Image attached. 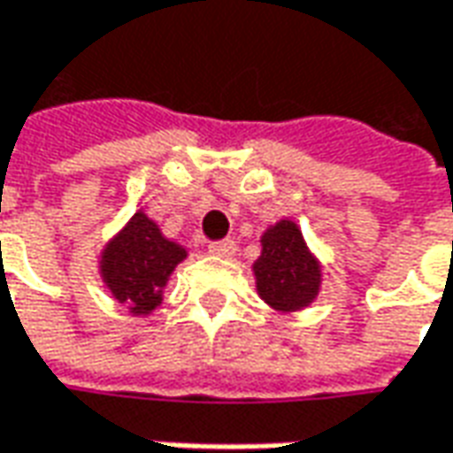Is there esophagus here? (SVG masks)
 <instances>
[{
    "mask_svg": "<svg viewBox=\"0 0 453 453\" xmlns=\"http://www.w3.org/2000/svg\"><path fill=\"white\" fill-rule=\"evenodd\" d=\"M209 251H211L214 257H221V259H232L234 251H236V244H234L232 239H221V242H211V244H209Z\"/></svg>",
    "mask_w": 453,
    "mask_h": 453,
    "instance_id": "esophagus-1",
    "label": "esophagus"
}]
</instances>
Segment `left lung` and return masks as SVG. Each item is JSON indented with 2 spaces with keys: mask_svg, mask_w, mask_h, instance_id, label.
I'll return each mask as SVG.
<instances>
[{
  "mask_svg": "<svg viewBox=\"0 0 453 453\" xmlns=\"http://www.w3.org/2000/svg\"><path fill=\"white\" fill-rule=\"evenodd\" d=\"M254 276L259 296L279 311H296L314 302L321 269L294 221H279L264 234Z\"/></svg>",
  "mask_w": 453,
  "mask_h": 453,
  "instance_id": "obj_1",
  "label": "left lung"
}]
</instances>
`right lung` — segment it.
I'll return each instance as SVG.
<instances>
[{
  "label": "right lung",
  "mask_w": 453,
  "mask_h": 453,
  "mask_svg": "<svg viewBox=\"0 0 453 453\" xmlns=\"http://www.w3.org/2000/svg\"><path fill=\"white\" fill-rule=\"evenodd\" d=\"M187 251L164 239L159 226L147 214H134L121 234L106 244L102 254V276L114 299L132 309V314H149L162 304V289Z\"/></svg>",
  "instance_id": "right-lung-1"
}]
</instances>
